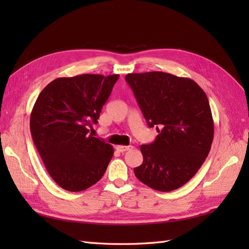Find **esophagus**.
Instances as JSON below:
<instances>
[{
    "mask_svg": "<svg viewBox=\"0 0 249 249\" xmlns=\"http://www.w3.org/2000/svg\"><path fill=\"white\" fill-rule=\"evenodd\" d=\"M132 148H133L132 145H127V146H125V145H117L116 146V149L118 150V152H120V153H124V152H126V150L132 149Z\"/></svg>",
    "mask_w": 249,
    "mask_h": 249,
    "instance_id": "obj_1",
    "label": "esophagus"
}]
</instances>
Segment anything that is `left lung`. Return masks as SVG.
<instances>
[{
	"label": "left lung",
	"instance_id": "1",
	"mask_svg": "<svg viewBox=\"0 0 249 249\" xmlns=\"http://www.w3.org/2000/svg\"><path fill=\"white\" fill-rule=\"evenodd\" d=\"M149 127L157 138L140 146L143 162L134 168L137 178L152 189L169 192L195 176L209 155L214 122L207 94L197 83L163 71L127 73Z\"/></svg>",
	"mask_w": 249,
	"mask_h": 249
}]
</instances>
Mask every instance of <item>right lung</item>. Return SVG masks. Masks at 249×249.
<instances>
[{
    "label": "right lung",
    "instance_id": "add662e5",
    "mask_svg": "<svg viewBox=\"0 0 249 249\" xmlns=\"http://www.w3.org/2000/svg\"><path fill=\"white\" fill-rule=\"evenodd\" d=\"M119 74L58 78L43 88L30 117L34 144L49 175L64 190L79 192L99 182L114 149L89 134Z\"/></svg>",
    "mask_w": 249,
    "mask_h": 249
}]
</instances>
